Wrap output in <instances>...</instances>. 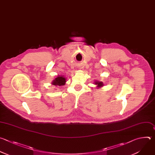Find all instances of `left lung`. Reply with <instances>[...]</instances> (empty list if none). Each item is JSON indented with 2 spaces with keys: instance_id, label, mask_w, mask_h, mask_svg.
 <instances>
[{
  "instance_id": "1",
  "label": "left lung",
  "mask_w": 155,
  "mask_h": 155,
  "mask_svg": "<svg viewBox=\"0 0 155 155\" xmlns=\"http://www.w3.org/2000/svg\"><path fill=\"white\" fill-rule=\"evenodd\" d=\"M95 84H97L98 87H101L104 86V83H103V82H101V81H95Z\"/></svg>"
}]
</instances>
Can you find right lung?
<instances>
[{
    "mask_svg": "<svg viewBox=\"0 0 155 155\" xmlns=\"http://www.w3.org/2000/svg\"><path fill=\"white\" fill-rule=\"evenodd\" d=\"M66 79L63 76H61V77L59 76L53 81L52 84L55 86H63L66 83Z\"/></svg>",
    "mask_w": 155,
    "mask_h": 155,
    "instance_id": "add662e5",
    "label": "right lung"
}]
</instances>
